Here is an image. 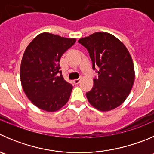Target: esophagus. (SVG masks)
Wrapping results in <instances>:
<instances>
[{
    "instance_id": "1",
    "label": "esophagus",
    "mask_w": 154,
    "mask_h": 154,
    "mask_svg": "<svg viewBox=\"0 0 154 154\" xmlns=\"http://www.w3.org/2000/svg\"><path fill=\"white\" fill-rule=\"evenodd\" d=\"M80 79H76V80H74V84L77 85V84H78L79 83H80Z\"/></svg>"
}]
</instances>
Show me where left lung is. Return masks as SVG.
<instances>
[{"instance_id":"left-lung-1","label":"left lung","mask_w":154,"mask_h":154,"mask_svg":"<svg viewBox=\"0 0 154 154\" xmlns=\"http://www.w3.org/2000/svg\"><path fill=\"white\" fill-rule=\"evenodd\" d=\"M78 43L88 50L92 69L98 75L86 93L88 101L101 111L116 108L126 99L135 80L129 51L117 37L105 32L94 33Z\"/></svg>"}]
</instances>
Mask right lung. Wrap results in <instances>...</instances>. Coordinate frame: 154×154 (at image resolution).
<instances>
[{"label":"right lung","mask_w":154,"mask_h":154,"mask_svg":"<svg viewBox=\"0 0 154 154\" xmlns=\"http://www.w3.org/2000/svg\"><path fill=\"white\" fill-rule=\"evenodd\" d=\"M75 42L74 38L42 33L27 47L21 62V83L28 99L41 110L56 111L68 102L73 86L64 79L59 61Z\"/></svg>","instance_id":"1"}]
</instances>
